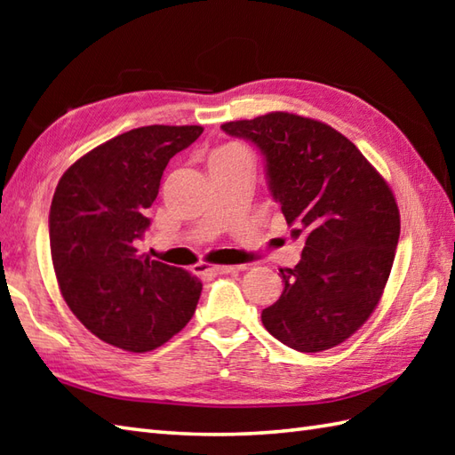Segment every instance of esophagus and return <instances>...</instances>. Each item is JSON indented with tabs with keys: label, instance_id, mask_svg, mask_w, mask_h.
I'll return each instance as SVG.
<instances>
[{
	"label": "esophagus",
	"instance_id": "obj_1",
	"mask_svg": "<svg viewBox=\"0 0 455 455\" xmlns=\"http://www.w3.org/2000/svg\"><path fill=\"white\" fill-rule=\"evenodd\" d=\"M197 269L201 274H207V275H219V274H230V272H236L240 269V266H207V264H199Z\"/></svg>",
	"mask_w": 455,
	"mask_h": 455
}]
</instances>
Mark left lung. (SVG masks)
<instances>
[{
	"label": "left lung",
	"mask_w": 455,
	"mask_h": 455,
	"mask_svg": "<svg viewBox=\"0 0 455 455\" xmlns=\"http://www.w3.org/2000/svg\"><path fill=\"white\" fill-rule=\"evenodd\" d=\"M266 158L272 197L305 248L279 269L283 291L262 311L266 331L297 352L342 344L375 311L387 283L401 217L391 188L355 144L328 124L275 111L220 124Z\"/></svg>",
	"instance_id": "left-lung-1"
}]
</instances>
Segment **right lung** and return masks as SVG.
<instances>
[{
    "label": "right lung",
    "instance_id": "right-lung-1",
    "mask_svg": "<svg viewBox=\"0 0 455 455\" xmlns=\"http://www.w3.org/2000/svg\"><path fill=\"white\" fill-rule=\"evenodd\" d=\"M201 132L199 124L123 132L76 160L56 186L48 235L58 287L78 321L121 350H156L196 313L199 279L139 254L137 243L170 158Z\"/></svg>",
    "mask_w": 455,
    "mask_h": 455
}]
</instances>
